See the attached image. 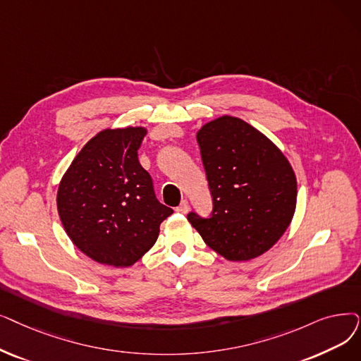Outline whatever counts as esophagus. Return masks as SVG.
Segmentation results:
<instances>
[{
    "label": "esophagus",
    "mask_w": 361,
    "mask_h": 361,
    "mask_svg": "<svg viewBox=\"0 0 361 361\" xmlns=\"http://www.w3.org/2000/svg\"><path fill=\"white\" fill-rule=\"evenodd\" d=\"M187 211H189V202L187 200H183L180 205L177 207V212H181V214H185Z\"/></svg>",
    "instance_id": "obj_1"
}]
</instances>
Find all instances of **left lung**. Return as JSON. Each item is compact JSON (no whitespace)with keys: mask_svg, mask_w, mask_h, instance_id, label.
Returning a JSON list of instances; mask_svg holds the SVG:
<instances>
[{"mask_svg":"<svg viewBox=\"0 0 361 361\" xmlns=\"http://www.w3.org/2000/svg\"><path fill=\"white\" fill-rule=\"evenodd\" d=\"M197 143L212 196L209 216L187 219L230 261L259 257L281 238L296 207V178L270 140L239 118L221 116L199 130Z\"/></svg>","mask_w":361,"mask_h":361,"instance_id":"obj_1","label":"left lung"}]
</instances>
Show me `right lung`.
<instances>
[{
    "mask_svg": "<svg viewBox=\"0 0 361 361\" xmlns=\"http://www.w3.org/2000/svg\"><path fill=\"white\" fill-rule=\"evenodd\" d=\"M146 130H104L92 137L61 178L57 209L68 236L91 259L128 267L159 236L172 212L154 195L138 162Z\"/></svg>",
    "mask_w": 361,
    "mask_h": 361,
    "instance_id": "1",
    "label": "right lung"
}]
</instances>
